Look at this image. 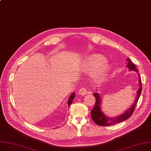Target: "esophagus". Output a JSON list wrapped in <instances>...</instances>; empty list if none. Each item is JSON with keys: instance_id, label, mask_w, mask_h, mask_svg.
Returning a JSON list of instances; mask_svg holds the SVG:
<instances>
[{"instance_id": "1", "label": "esophagus", "mask_w": 151, "mask_h": 151, "mask_svg": "<svg viewBox=\"0 0 151 151\" xmlns=\"http://www.w3.org/2000/svg\"><path fill=\"white\" fill-rule=\"evenodd\" d=\"M78 92H79V95H84L88 93V90L85 87H81V88L79 89Z\"/></svg>"}]
</instances>
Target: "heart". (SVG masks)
<instances>
[{
    "label": "heart",
    "mask_w": 151,
    "mask_h": 151,
    "mask_svg": "<svg viewBox=\"0 0 151 151\" xmlns=\"http://www.w3.org/2000/svg\"><path fill=\"white\" fill-rule=\"evenodd\" d=\"M106 59L101 55L95 54L89 56L84 64V67L90 71H95L93 79L98 83L101 82L107 76L109 67L105 64Z\"/></svg>",
    "instance_id": "obj_1"
}]
</instances>
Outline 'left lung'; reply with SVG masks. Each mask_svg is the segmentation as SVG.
<instances>
[{"label": "left lung", "instance_id": "1", "mask_svg": "<svg viewBox=\"0 0 151 151\" xmlns=\"http://www.w3.org/2000/svg\"><path fill=\"white\" fill-rule=\"evenodd\" d=\"M127 61L128 62L127 63V67L130 69V70H133V71H135L138 72V70L135 65V64L131 61V60L130 59L127 58ZM139 88L137 91V96L135 100V102L125 113L122 114L121 115L118 116L116 118H110L107 117V116L104 115L102 110H101V99L100 97V95L98 93H94L93 95L95 97L96 102L94 106L93 109L91 111V116L93 122L99 126H110L113 125L116 123H118L122 122L124 121V120L128 119L130 116H131L134 111L135 109V107L137 104L138 100L139 99V97L140 96L142 92V81H141V78H140L139 75Z\"/></svg>", "mask_w": 151, "mask_h": 151}]
</instances>
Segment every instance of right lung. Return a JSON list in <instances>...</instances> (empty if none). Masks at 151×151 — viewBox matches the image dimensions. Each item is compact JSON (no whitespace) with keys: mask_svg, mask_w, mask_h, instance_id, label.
Here are the masks:
<instances>
[{"mask_svg":"<svg viewBox=\"0 0 151 151\" xmlns=\"http://www.w3.org/2000/svg\"><path fill=\"white\" fill-rule=\"evenodd\" d=\"M75 93H73L72 94V95L70 96V98H69V99H68V107H70V104H72V101H73V99H74V98H75Z\"/></svg>","mask_w":151,"mask_h":151,"instance_id":"add662e5","label":"right lung"}]
</instances>
